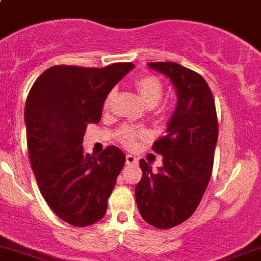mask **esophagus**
<instances>
[{
    "mask_svg": "<svg viewBox=\"0 0 261 261\" xmlns=\"http://www.w3.org/2000/svg\"><path fill=\"white\" fill-rule=\"evenodd\" d=\"M137 162H138V159L135 156V155H132V154L125 155V163L126 164H136Z\"/></svg>",
    "mask_w": 261,
    "mask_h": 261,
    "instance_id": "1",
    "label": "esophagus"
}]
</instances>
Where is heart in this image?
I'll use <instances>...</instances> for the list:
<instances>
[{
    "instance_id": "b5f03b06",
    "label": "heart",
    "mask_w": 261,
    "mask_h": 261,
    "mask_svg": "<svg viewBox=\"0 0 261 261\" xmlns=\"http://www.w3.org/2000/svg\"><path fill=\"white\" fill-rule=\"evenodd\" d=\"M136 89H137L138 94H140L141 99H142L143 105L147 107V109H156V105L159 103L162 97H163L164 88L163 84L160 83L159 79L154 77V76H142V77L137 79L135 83ZM114 97V93H110L109 97H107L106 102H105V106L109 107L111 103V99ZM158 112H163V109H159ZM146 136V133L143 132L142 129H135L125 126L120 130V137L121 142L125 145V146H133L135 142L140 138H143Z\"/></svg>"
}]
</instances>
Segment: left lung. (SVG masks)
<instances>
[{"label": "left lung", "mask_w": 261, "mask_h": 261, "mask_svg": "<svg viewBox=\"0 0 261 261\" xmlns=\"http://www.w3.org/2000/svg\"><path fill=\"white\" fill-rule=\"evenodd\" d=\"M171 80L177 103L167 135L154 142L163 166L152 171L140 160L142 178L135 190L141 216L150 225L169 229L194 214L211 178L219 125L208 84L199 73L174 62L147 63Z\"/></svg>", "instance_id": "obj_1"}]
</instances>
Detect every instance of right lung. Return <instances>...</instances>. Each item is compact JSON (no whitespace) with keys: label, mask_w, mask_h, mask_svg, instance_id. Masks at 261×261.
<instances>
[{"label":"right lung","mask_w":261,"mask_h":261,"mask_svg":"<svg viewBox=\"0 0 261 261\" xmlns=\"http://www.w3.org/2000/svg\"><path fill=\"white\" fill-rule=\"evenodd\" d=\"M132 63L103 68L54 66L38 76L27 97L24 121L31 167L50 208L73 226L105 216L107 199L125 163L119 147L84 154L87 124L101 120L112 88Z\"/></svg>","instance_id":"obj_1"}]
</instances>
